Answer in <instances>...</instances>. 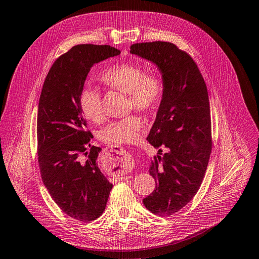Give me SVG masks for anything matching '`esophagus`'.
<instances>
[{"label": "esophagus", "instance_id": "esophagus-1", "mask_svg": "<svg viewBox=\"0 0 259 259\" xmlns=\"http://www.w3.org/2000/svg\"><path fill=\"white\" fill-rule=\"evenodd\" d=\"M109 152H116L115 154L112 153H109L108 156L110 160H118V158H121V163L120 164H117V167L115 168V175L117 176H120L119 177V180H127V176H125V174H127V171L132 167V165H134V157H132L131 154H129L128 152H121V153H119L118 151H115V150H109Z\"/></svg>", "mask_w": 259, "mask_h": 259}]
</instances>
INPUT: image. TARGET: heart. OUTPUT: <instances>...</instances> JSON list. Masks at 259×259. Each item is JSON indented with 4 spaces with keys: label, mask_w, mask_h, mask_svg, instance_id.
<instances>
[{
    "label": "heart",
    "mask_w": 259,
    "mask_h": 259,
    "mask_svg": "<svg viewBox=\"0 0 259 259\" xmlns=\"http://www.w3.org/2000/svg\"><path fill=\"white\" fill-rule=\"evenodd\" d=\"M99 81L109 89L129 93L130 107L138 111H154L163 96V82L155 73H145L141 65L136 63H117L106 69ZM79 106L84 116L94 122H102L105 118L102 92L96 88L86 86L79 94ZM143 127L138 116H128L109 122L102 129L101 139L112 145L136 142Z\"/></svg>",
    "instance_id": "b5f03b06"
}]
</instances>
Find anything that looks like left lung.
Returning a JSON list of instances; mask_svg holds the SVG:
<instances>
[{
    "instance_id": "8db88e82",
    "label": "left lung",
    "mask_w": 259,
    "mask_h": 259,
    "mask_svg": "<svg viewBox=\"0 0 259 259\" xmlns=\"http://www.w3.org/2000/svg\"><path fill=\"white\" fill-rule=\"evenodd\" d=\"M130 52L162 73V101L147 140L158 152H168L152 160L156 186L143 204L152 213L168 217L195 197L207 170L212 149L207 85L194 59L174 44H135Z\"/></svg>"
}]
</instances>
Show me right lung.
<instances>
[{
    "mask_svg": "<svg viewBox=\"0 0 259 259\" xmlns=\"http://www.w3.org/2000/svg\"><path fill=\"white\" fill-rule=\"evenodd\" d=\"M120 55L111 46L77 45L59 57L38 104L37 152L44 185L65 214L91 222L103 214L112 185L99 169L79 94L95 63Z\"/></svg>",
    "mask_w": 259,
    "mask_h": 259,
    "instance_id": "add662e5",
    "label": "right lung"
}]
</instances>
